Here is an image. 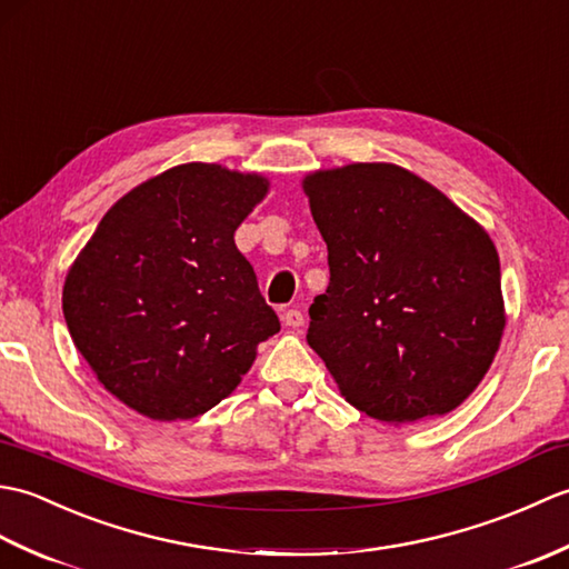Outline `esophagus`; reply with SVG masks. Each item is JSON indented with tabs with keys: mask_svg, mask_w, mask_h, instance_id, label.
Masks as SVG:
<instances>
[{
	"mask_svg": "<svg viewBox=\"0 0 569 569\" xmlns=\"http://www.w3.org/2000/svg\"><path fill=\"white\" fill-rule=\"evenodd\" d=\"M303 322H306V318H303V312H300V310L291 308V310L283 312V325H286V328L298 330V328H303Z\"/></svg>",
	"mask_w": 569,
	"mask_h": 569,
	"instance_id": "obj_1",
	"label": "esophagus"
}]
</instances>
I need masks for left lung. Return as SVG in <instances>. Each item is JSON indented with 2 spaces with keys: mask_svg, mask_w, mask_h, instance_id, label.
<instances>
[{
  "mask_svg": "<svg viewBox=\"0 0 569 569\" xmlns=\"http://www.w3.org/2000/svg\"><path fill=\"white\" fill-rule=\"evenodd\" d=\"M328 244L308 345L361 413L389 426L462 406L501 347V266L487 229L396 163L303 178Z\"/></svg>",
  "mask_w": 569,
  "mask_h": 569,
  "instance_id": "8db88e82",
  "label": "left lung"
}]
</instances>
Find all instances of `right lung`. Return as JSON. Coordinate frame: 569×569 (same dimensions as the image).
<instances>
[{"label": "right lung", "mask_w": 569, "mask_h": 569, "mask_svg": "<svg viewBox=\"0 0 569 569\" xmlns=\"http://www.w3.org/2000/svg\"><path fill=\"white\" fill-rule=\"evenodd\" d=\"M261 173L180 163L119 198L70 263L63 316L98 381L151 420H190L232 393L281 330L237 227Z\"/></svg>", "instance_id": "add662e5"}]
</instances>
